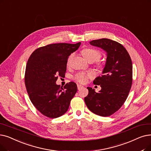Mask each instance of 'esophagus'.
Here are the masks:
<instances>
[{
	"instance_id": "esophagus-1",
	"label": "esophagus",
	"mask_w": 151,
	"mask_h": 151,
	"mask_svg": "<svg viewBox=\"0 0 151 151\" xmlns=\"http://www.w3.org/2000/svg\"><path fill=\"white\" fill-rule=\"evenodd\" d=\"M77 87H78V89H80L81 88H83L84 86H82V85H81V84H78V85H77Z\"/></svg>"
}]
</instances>
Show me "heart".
Instances as JSON below:
<instances>
[{"instance_id": "obj_1", "label": "heart", "mask_w": 151, "mask_h": 151, "mask_svg": "<svg viewBox=\"0 0 151 151\" xmlns=\"http://www.w3.org/2000/svg\"><path fill=\"white\" fill-rule=\"evenodd\" d=\"M81 54L85 59L89 62H93L99 60L102 56L100 51H99L97 49H95L93 48H90V47L84 49L81 51ZM73 56V54L71 55L69 58V60L71 58H72ZM97 66L99 68H103L104 65L101 63H99L97 65ZM93 77H94L93 73H92L91 71H88V72H80V73H78L74 76L73 78L78 83H85L87 82V81L89 79L93 78Z\"/></svg>"}]
</instances>
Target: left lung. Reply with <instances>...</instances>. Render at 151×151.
<instances>
[{"instance_id":"left-lung-1","label":"left lung","mask_w":151,"mask_h":151,"mask_svg":"<svg viewBox=\"0 0 151 151\" xmlns=\"http://www.w3.org/2000/svg\"><path fill=\"white\" fill-rule=\"evenodd\" d=\"M91 45L107 52V61L101 76L94 80L101 90L96 93L88 87L84 97L86 106L92 112L102 116L112 115L127 100L133 81L132 61L128 52L116 41L102 38L90 42Z\"/></svg>"}]
</instances>
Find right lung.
<instances>
[{"label": "right lung", "instance_id": "obj_1", "mask_svg": "<svg viewBox=\"0 0 151 151\" xmlns=\"http://www.w3.org/2000/svg\"><path fill=\"white\" fill-rule=\"evenodd\" d=\"M80 44H49L36 49L29 58L25 70V86L32 104L45 116L55 119L63 115L77 92L74 82L67 83L63 88L55 83L58 76H65L68 58Z\"/></svg>", "mask_w": 151, "mask_h": 151}]
</instances>
